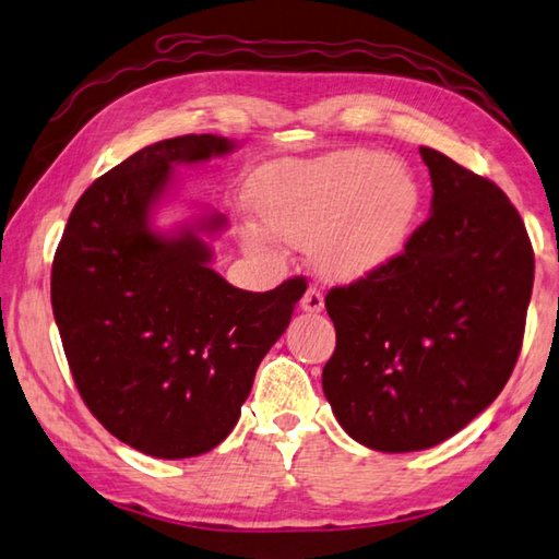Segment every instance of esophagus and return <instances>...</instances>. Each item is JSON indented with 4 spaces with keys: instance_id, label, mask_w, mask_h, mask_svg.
Masks as SVG:
<instances>
[{
    "instance_id": "esophagus-1",
    "label": "esophagus",
    "mask_w": 559,
    "mask_h": 559,
    "mask_svg": "<svg viewBox=\"0 0 559 559\" xmlns=\"http://www.w3.org/2000/svg\"><path fill=\"white\" fill-rule=\"evenodd\" d=\"M301 309L307 313H321L323 311V294L319 289H307L301 297Z\"/></svg>"
}]
</instances>
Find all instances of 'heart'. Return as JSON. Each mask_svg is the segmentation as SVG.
<instances>
[{"label":"heart","instance_id":"1","mask_svg":"<svg viewBox=\"0 0 559 559\" xmlns=\"http://www.w3.org/2000/svg\"><path fill=\"white\" fill-rule=\"evenodd\" d=\"M248 202L260 224L243 230L252 255H275L272 236L284 246L309 248L325 280L355 282L402 255L414 234L420 189L404 163L350 148L270 167Z\"/></svg>","mask_w":559,"mask_h":559}]
</instances>
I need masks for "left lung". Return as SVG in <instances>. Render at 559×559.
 I'll return each instance as SVG.
<instances>
[{"label":"left lung","mask_w":559,"mask_h":559,"mask_svg":"<svg viewBox=\"0 0 559 559\" xmlns=\"http://www.w3.org/2000/svg\"><path fill=\"white\" fill-rule=\"evenodd\" d=\"M433 199L402 255L335 287L323 394L357 443L414 452L477 418L519 360L535 258L501 189L420 148Z\"/></svg>","instance_id":"obj_1"}]
</instances>
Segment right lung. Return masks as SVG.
<instances>
[{
	"mask_svg": "<svg viewBox=\"0 0 559 559\" xmlns=\"http://www.w3.org/2000/svg\"><path fill=\"white\" fill-rule=\"evenodd\" d=\"M234 151L214 133L145 145L80 197L52 260V316L84 404L151 457H197L234 430L307 292L299 277L262 294L221 277L206 240L226 228L218 212L155 226L175 167Z\"/></svg>",
	"mask_w": 559,
	"mask_h": 559,
	"instance_id": "add662e5",
	"label": "right lung"
}]
</instances>
